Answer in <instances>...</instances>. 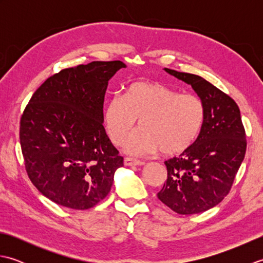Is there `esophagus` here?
I'll list each match as a JSON object with an SVG mask.
<instances>
[{
  "label": "esophagus",
  "instance_id": "1",
  "mask_svg": "<svg viewBox=\"0 0 263 263\" xmlns=\"http://www.w3.org/2000/svg\"><path fill=\"white\" fill-rule=\"evenodd\" d=\"M124 165L125 166H140V165H143V163L141 160H138L136 158L125 157L124 158Z\"/></svg>",
  "mask_w": 263,
  "mask_h": 263
}]
</instances>
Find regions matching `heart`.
<instances>
[{
  "mask_svg": "<svg viewBox=\"0 0 263 263\" xmlns=\"http://www.w3.org/2000/svg\"><path fill=\"white\" fill-rule=\"evenodd\" d=\"M205 105L197 95L182 93L160 82L138 81L106 104L103 122L114 144L123 143L139 119L138 131L126 139L124 150L144 156L163 152L180 155L198 140L205 122Z\"/></svg>",
  "mask_w": 263,
  "mask_h": 263,
  "instance_id": "heart-1",
  "label": "heart"
}]
</instances>
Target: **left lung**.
Listing matches in <instances>:
<instances>
[{
	"label": "left lung",
	"instance_id": "obj_1",
	"mask_svg": "<svg viewBox=\"0 0 263 263\" xmlns=\"http://www.w3.org/2000/svg\"><path fill=\"white\" fill-rule=\"evenodd\" d=\"M165 71L192 86L203 100L206 115L193 146L165 161L167 180L157 197L177 214H199L230 193L247 152V136L233 98L199 76Z\"/></svg>",
	"mask_w": 263,
	"mask_h": 263
}]
</instances>
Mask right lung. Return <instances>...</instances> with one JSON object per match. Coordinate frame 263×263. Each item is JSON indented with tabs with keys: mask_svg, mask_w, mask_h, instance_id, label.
Wrapping results in <instances>:
<instances>
[{
	"mask_svg": "<svg viewBox=\"0 0 263 263\" xmlns=\"http://www.w3.org/2000/svg\"><path fill=\"white\" fill-rule=\"evenodd\" d=\"M121 61H93L60 71L33 92L20 120L27 174L53 202L92 208L110 191L123 157L103 125L108 81Z\"/></svg>",
	"mask_w": 263,
	"mask_h": 263,
	"instance_id": "add662e5",
	"label": "right lung"
}]
</instances>
